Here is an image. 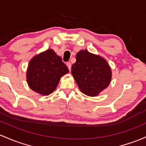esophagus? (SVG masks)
<instances>
[{
	"label": "esophagus",
	"instance_id": "34e87169",
	"mask_svg": "<svg viewBox=\"0 0 146 146\" xmlns=\"http://www.w3.org/2000/svg\"><path fill=\"white\" fill-rule=\"evenodd\" d=\"M66 66H68L69 71H70V69H71V63H70V62H67Z\"/></svg>",
	"mask_w": 146,
	"mask_h": 146
}]
</instances>
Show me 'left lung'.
I'll return each instance as SVG.
<instances>
[{"instance_id": "obj_1", "label": "left lung", "mask_w": 146, "mask_h": 146, "mask_svg": "<svg viewBox=\"0 0 146 146\" xmlns=\"http://www.w3.org/2000/svg\"><path fill=\"white\" fill-rule=\"evenodd\" d=\"M71 73L83 94L96 96L106 89L111 79V70L106 60L88 50H80L71 66Z\"/></svg>"}]
</instances>
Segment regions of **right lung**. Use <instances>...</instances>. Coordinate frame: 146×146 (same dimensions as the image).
I'll list each match as a JSON object with an SVG mask.
<instances>
[{"label":"right lung","mask_w":146,"mask_h":146,"mask_svg":"<svg viewBox=\"0 0 146 146\" xmlns=\"http://www.w3.org/2000/svg\"><path fill=\"white\" fill-rule=\"evenodd\" d=\"M68 73V67L62 58L49 49L30 60L27 81L33 91L47 96L56 89L61 77Z\"/></svg>","instance_id":"1"}]
</instances>
